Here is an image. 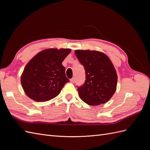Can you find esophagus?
<instances>
[{
	"label": "esophagus",
	"mask_w": 150,
	"mask_h": 150,
	"mask_svg": "<svg viewBox=\"0 0 150 150\" xmlns=\"http://www.w3.org/2000/svg\"><path fill=\"white\" fill-rule=\"evenodd\" d=\"M75 81V79L74 78H72L71 79H70V82H71V83H74Z\"/></svg>",
	"instance_id": "34e87169"
}]
</instances>
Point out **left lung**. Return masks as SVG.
I'll list each match as a JSON object with an SVG mask.
<instances>
[{"label":"left lung","mask_w":150,"mask_h":150,"mask_svg":"<svg viewBox=\"0 0 150 150\" xmlns=\"http://www.w3.org/2000/svg\"><path fill=\"white\" fill-rule=\"evenodd\" d=\"M75 54L86 71V81L77 89L80 98L89 105L107 103L117 87V75L112 61L96 50H76Z\"/></svg>","instance_id":"8db88e82"}]
</instances>
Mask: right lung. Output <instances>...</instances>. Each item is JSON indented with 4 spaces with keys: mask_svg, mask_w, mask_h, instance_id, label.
I'll list each match as a JSON object with an SVG mask.
<instances>
[{
    "mask_svg": "<svg viewBox=\"0 0 150 150\" xmlns=\"http://www.w3.org/2000/svg\"><path fill=\"white\" fill-rule=\"evenodd\" d=\"M70 52L69 48H48L30 59L20 79L28 97L36 102H46L60 93L69 82L62 62Z\"/></svg>",
    "mask_w": 150,
    "mask_h": 150,
    "instance_id": "add662e5",
    "label": "right lung"
}]
</instances>
